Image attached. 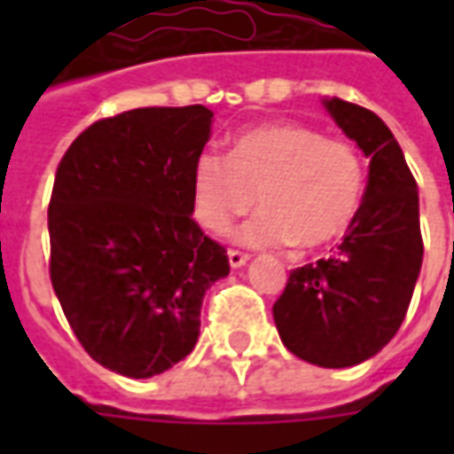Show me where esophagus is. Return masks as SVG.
<instances>
[{
  "label": "esophagus",
  "instance_id": "1",
  "mask_svg": "<svg viewBox=\"0 0 454 454\" xmlns=\"http://www.w3.org/2000/svg\"><path fill=\"white\" fill-rule=\"evenodd\" d=\"M250 260V257L246 255V253H238V250H228V262H231V267L233 270H238V267H243Z\"/></svg>",
  "mask_w": 454,
  "mask_h": 454
}]
</instances>
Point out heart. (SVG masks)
<instances>
[{
  "label": "heart",
  "instance_id": "b5f03b06",
  "mask_svg": "<svg viewBox=\"0 0 454 454\" xmlns=\"http://www.w3.org/2000/svg\"><path fill=\"white\" fill-rule=\"evenodd\" d=\"M364 177L350 143L304 123H265L240 133L228 155L199 153L192 165L194 216L211 233H226L257 201L262 211L238 231L240 243L314 250L352 226Z\"/></svg>",
  "mask_w": 454,
  "mask_h": 454
}]
</instances>
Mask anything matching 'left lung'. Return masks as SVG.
I'll list each match as a JSON object with an SVG mask.
<instances>
[{
    "mask_svg": "<svg viewBox=\"0 0 454 454\" xmlns=\"http://www.w3.org/2000/svg\"><path fill=\"white\" fill-rule=\"evenodd\" d=\"M370 160L360 211L338 253L292 270L272 306L285 348L318 367H355L396 335L423 265L419 187L389 126L357 104L324 99Z\"/></svg>",
    "mask_w": 454,
    "mask_h": 454,
    "instance_id": "left-lung-1",
    "label": "left lung"
}]
</instances>
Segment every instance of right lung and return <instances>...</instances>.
Listing matches in <instances>:
<instances>
[{"label": "right lung", "instance_id": "add662e5", "mask_svg": "<svg viewBox=\"0 0 454 454\" xmlns=\"http://www.w3.org/2000/svg\"><path fill=\"white\" fill-rule=\"evenodd\" d=\"M207 106H148L92 123L58 165L48 207L51 282L106 370L148 380L194 350L207 289L228 255L192 218Z\"/></svg>", "mask_w": 454, "mask_h": 454}]
</instances>
